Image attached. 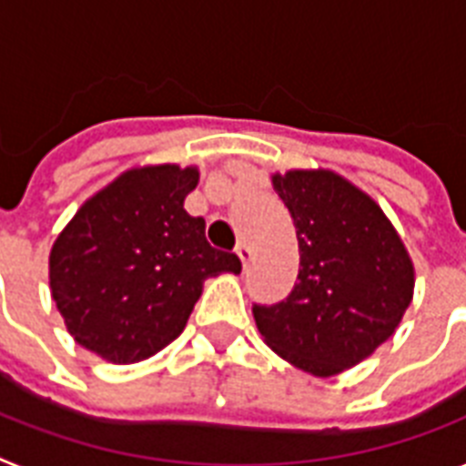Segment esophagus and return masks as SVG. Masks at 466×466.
Returning <instances> with one entry per match:
<instances>
[{"label":"esophagus","mask_w":466,"mask_h":466,"mask_svg":"<svg viewBox=\"0 0 466 466\" xmlns=\"http://www.w3.org/2000/svg\"><path fill=\"white\" fill-rule=\"evenodd\" d=\"M237 256H239V260H241V266H248V263H251V258H253V253H251V248H248V246L244 244V241H241V244H237Z\"/></svg>","instance_id":"esophagus-1"}]
</instances>
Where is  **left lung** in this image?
I'll list each match as a JSON object with an SVG mask.
<instances>
[{
	"label": "left lung",
	"instance_id": "left-lung-1",
	"mask_svg": "<svg viewBox=\"0 0 466 466\" xmlns=\"http://www.w3.org/2000/svg\"><path fill=\"white\" fill-rule=\"evenodd\" d=\"M272 187L297 227L299 275L279 304H253V319L275 354L335 376L392 338L411 304L414 266L376 200L339 174L292 169Z\"/></svg>",
	"mask_w": 466,
	"mask_h": 466
}]
</instances>
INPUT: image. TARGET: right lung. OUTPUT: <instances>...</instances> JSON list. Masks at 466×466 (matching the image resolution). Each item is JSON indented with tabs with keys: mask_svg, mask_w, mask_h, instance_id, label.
<instances>
[{
	"mask_svg": "<svg viewBox=\"0 0 466 466\" xmlns=\"http://www.w3.org/2000/svg\"><path fill=\"white\" fill-rule=\"evenodd\" d=\"M198 169H128L78 208L49 253V287L66 330L112 364H134L177 339L203 279L239 272L237 253L206 239L184 210Z\"/></svg>",
	"mask_w": 466,
	"mask_h": 466,
	"instance_id": "1",
	"label": "right lung"
}]
</instances>
